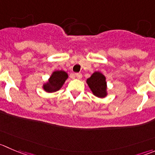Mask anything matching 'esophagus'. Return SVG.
Instances as JSON below:
<instances>
[{
	"instance_id": "esophagus-1",
	"label": "esophagus",
	"mask_w": 155,
	"mask_h": 155,
	"mask_svg": "<svg viewBox=\"0 0 155 155\" xmlns=\"http://www.w3.org/2000/svg\"><path fill=\"white\" fill-rule=\"evenodd\" d=\"M74 76L76 77V78H78V79H81V78H82V74H81V73H76V74H74Z\"/></svg>"
}]
</instances>
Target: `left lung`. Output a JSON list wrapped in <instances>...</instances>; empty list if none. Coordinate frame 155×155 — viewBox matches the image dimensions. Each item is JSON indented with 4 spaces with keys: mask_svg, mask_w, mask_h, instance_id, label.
<instances>
[{
    "mask_svg": "<svg viewBox=\"0 0 155 155\" xmlns=\"http://www.w3.org/2000/svg\"><path fill=\"white\" fill-rule=\"evenodd\" d=\"M88 87L94 96L104 98L108 94L106 77L101 71H95L86 81Z\"/></svg>",
    "mask_w": 155,
    "mask_h": 155,
    "instance_id": "left-lung-1",
    "label": "left lung"
}]
</instances>
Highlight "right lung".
Returning a JSON list of instances; mask_svg holds the SVG:
<instances>
[{"instance_id": "obj_1", "label": "right lung", "mask_w": 155, "mask_h": 155, "mask_svg": "<svg viewBox=\"0 0 155 155\" xmlns=\"http://www.w3.org/2000/svg\"><path fill=\"white\" fill-rule=\"evenodd\" d=\"M68 78V74L64 71H54L48 81L42 84V89L46 93L56 92L62 87Z\"/></svg>"}]
</instances>
